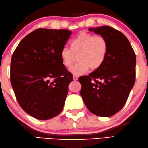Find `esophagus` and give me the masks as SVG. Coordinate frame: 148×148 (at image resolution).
<instances>
[{
    "instance_id": "1",
    "label": "esophagus",
    "mask_w": 148,
    "mask_h": 148,
    "mask_svg": "<svg viewBox=\"0 0 148 148\" xmlns=\"http://www.w3.org/2000/svg\"><path fill=\"white\" fill-rule=\"evenodd\" d=\"M73 80H77L78 79H79V77H78L77 76H76V75H73Z\"/></svg>"
}]
</instances>
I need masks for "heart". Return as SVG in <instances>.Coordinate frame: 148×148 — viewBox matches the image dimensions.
Returning <instances> with one entry per match:
<instances>
[{"label": "heart", "instance_id": "obj_1", "mask_svg": "<svg viewBox=\"0 0 148 148\" xmlns=\"http://www.w3.org/2000/svg\"><path fill=\"white\" fill-rule=\"evenodd\" d=\"M71 49L64 48L60 51L62 64L69 68L77 60L79 62L69 69L75 75H80L88 72L90 68L93 70L99 68L106 57L108 46L106 38L82 32L71 40Z\"/></svg>", "mask_w": 148, "mask_h": 148}]
</instances>
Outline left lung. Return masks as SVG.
<instances>
[{
  "instance_id": "8db88e82",
  "label": "left lung",
  "mask_w": 148,
  "mask_h": 148,
  "mask_svg": "<svg viewBox=\"0 0 148 148\" xmlns=\"http://www.w3.org/2000/svg\"><path fill=\"white\" fill-rule=\"evenodd\" d=\"M88 30L104 37L108 46L103 64L88 76L80 77V95L94 115L109 117L126 104L135 82L136 56L123 33L108 26Z\"/></svg>"
}]
</instances>
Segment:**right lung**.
I'll return each instance as SVG.
<instances>
[{
  "mask_svg": "<svg viewBox=\"0 0 148 148\" xmlns=\"http://www.w3.org/2000/svg\"><path fill=\"white\" fill-rule=\"evenodd\" d=\"M71 34L66 29H36L21 41L12 55L14 93L22 110L35 119H50L62 110L73 76L62 64L60 51Z\"/></svg>",
  "mask_w": 148,
  "mask_h": 148,
  "instance_id": "right-lung-1",
  "label": "right lung"
}]
</instances>
